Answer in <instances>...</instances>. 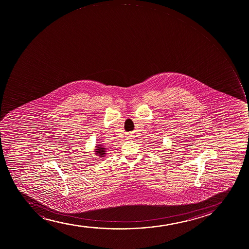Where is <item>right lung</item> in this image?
Returning <instances> with one entry per match:
<instances>
[{
	"instance_id": "obj_1",
	"label": "right lung",
	"mask_w": 249,
	"mask_h": 249,
	"mask_svg": "<svg viewBox=\"0 0 249 249\" xmlns=\"http://www.w3.org/2000/svg\"><path fill=\"white\" fill-rule=\"evenodd\" d=\"M106 148L102 145H97V146H96L95 154L98 157H104L105 154H106Z\"/></svg>"
}]
</instances>
